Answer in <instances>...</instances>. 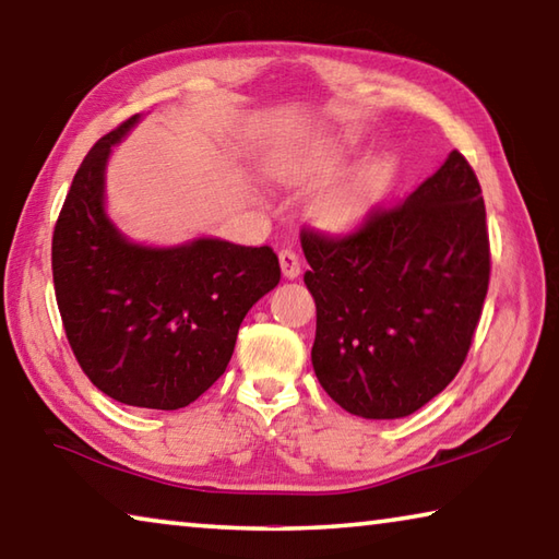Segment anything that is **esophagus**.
<instances>
[{
	"label": "esophagus",
	"instance_id": "1",
	"mask_svg": "<svg viewBox=\"0 0 559 559\" xmlns=\"http://www.w3.org/2000/svg\"><path fill=\"white\" fill-rule=\"evenodd\" d=\"M278 261H281L283 276H286V278H298V273H300V259H298L296 251L283 249V251L278 253Z\"/></svg>",
	"mask_w": 559,
	"mask_h": 559
}]
</instances>
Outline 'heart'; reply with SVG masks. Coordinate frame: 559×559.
Returning <instances> with one entry per match:
<instances>
[{
  "label": "heart",
  "instance_id": "1",
  "mask_svg": "<svg viewBox=\"0 0 559 559\" xmlns=\"http://www.w3.org/2000/svg\"><path fill=\"white\" fill-rule=\"evenodd\" d=\"M394 165L392 159L377 157L372 163H367L362 169H357V175L337 187L333 194H328L320 202V214L330 224H349L362 214L367 206L374 200H380V194L392 182Z\"/></svg>",
  "mask_w": 559,
  "mask_h": 559
}]
</instances>
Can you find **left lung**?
<instances>
[{
    "label": "left lung",
    "mask_w": 559,
    "mask_h": 559,
    "mask_svg": "<svg viewBox=\"0 0 559 559\" xmlns=\"http://www.w3.org/2000/svg\"><path fill=\"white\" fill-rule=\"evenodd\" d=\"M318 323L313 370L345 412L400 419L459 374L490 278L486 204L459 150L355 231H300Z\"/></svg>",
    "instance_id": "obj_1"
}]
</instances>
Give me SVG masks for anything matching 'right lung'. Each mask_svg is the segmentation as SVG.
<instances>
[{
  "label": "right lung",
  "mask_w": 559,
  "mask_h": 559,
  "mask_svg": "<svg viewBox=\"0 0 559 559\" xmlns=\"http://www.w3.org/2000/svg\"><path fill=\"white\" fill-rule=\"evenodd\" d=\"M140 116L103 135L75 173L51 241L66 337L110 400L182 409L229 365L241 320L278 286L271 246L197 239L173 249L132 243L108 219L110 147Z\"/></svg>",
  "instance_id": "right-lung-1"
}]
</instances>
